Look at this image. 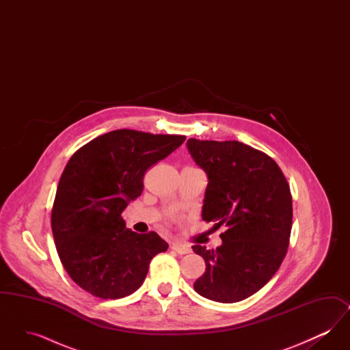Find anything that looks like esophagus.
Returning <instances> with one entry per match:
<instances>
[{
	"mask_svg": "<svg viewBox=\"0 0 350 350\" xmlns=\"http://www.w3.org/2000/svg\"><path fill=\"white\" fill-rule=\"evenodd\" d=\"M170 248L174 250V252H177L178 254H187V253H190L191 252V248L189 247V245H186V244H181V243H172V245H170Z\"/></svg>",
	"mask_w": 350,
	"mask_h": 350,
	"instance_id": "34e87169",
	"label": "esophagus"
}]
</instances>
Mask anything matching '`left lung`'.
Here are the masks:
<instances>
[{"label": "left lung", "instance_id": "obj_1", "mask_svg": "<svg viewBox=\"0 0 350 350\" xmlns=\"http://www.w3.org/2000/svg\"><path fill=\"white\" fill-rule=\"evenodd\" d=\"M186 147L208 181L202 219L226 227L217 250L193 247L206 262L194 290L219 303L247 299L271 280L286 256L290 186L271 157L244 143L189 139Z\"/></svg>", "mask_w": 350, "mask_h": 350}]
</instances>
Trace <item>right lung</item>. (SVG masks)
Segmentation results:
<instances>
[{"label": "right lung", "mask_w": 350, "mask_h": 350, "mask_svg": "<svg viewBox=\"0 0 350 350\" xmlns=\"http://www.w3.org/2000/svg\"><path fill=\"white\" fill-rule=\"evenodd\" d=\"M185 139L116 130L93 139L68 161L51 227L63 267L85 291L102 299L133 294L144 282L150 260L167 250L157 233L126 228L122 213L142 194L146 170Z\"/></svg>", "instance_id": "right-lung-1"}]
</instances>
